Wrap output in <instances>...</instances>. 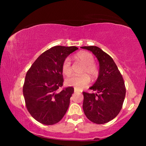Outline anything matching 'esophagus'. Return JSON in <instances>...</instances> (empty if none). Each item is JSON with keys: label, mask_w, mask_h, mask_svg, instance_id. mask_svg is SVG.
Instances as JSON below:
<instances>
[{"label": "esophagus", "mask_w": 146, "mask_h": 146, "mask_svg": "<svg viewBox=\"0 0 146 146\" xmlns=\"http://www.w3.org/2000/svg\"><path fill=\"white\" fill-rule=\"evenodd\" d=\"M74 91H75V93H77V92H79V91L77 90V89H76V88H75L74 89Z\"/></svg>", "instance_id": "34e87169"}]
</instances>
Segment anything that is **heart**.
I'll return each instance as SVG.
<instances>
[{
	"mask_svg": "<svg viewBox=\"0 0 146 146\" xmlns=\"http://www.w3.org/2000/svg\"><path fill=\"white\" fill-rule=\"evenodd\" d=\"M74 58L82 63L84 65L81 76H73L66 80V84L68 86H73L77 90L86 87L90 82V77L94 79L98 75V70L96 64L94 63L95 58L92 54L87 51H81L76 54ZM62 72L66 76H70L72 73V67L70 58H66L62 65Z\"/></svg>",
	"mask_w": 146,
	"mask_h": 146,
	"instance_id": "heart-1",
	"label": "heart"
}]
</instances>
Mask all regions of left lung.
<instances>
[{"label":"left lung","instance_id":"obj_1","mask_svg":"<svg viewBox=\"0 0 146 146\" xmlns=\"http://www.w3.org/2000/svg\"><path fill=\"white\" fill-rule=\"evenodd\" d=\"M99 62V75L90 88L96 93L83 92V110L89 120L97 124L107 123L120 113L125 96L122 76L111 56L97 46H83Z\"/></svg>","mask_w":146,"mask_h":146}]
</instances>
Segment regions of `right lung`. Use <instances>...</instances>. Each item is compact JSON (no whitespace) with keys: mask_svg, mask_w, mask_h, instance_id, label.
Instances as JSON below:
<instances>
[{"mask_svg":"<svg viewBox=\"0 0 146 146\" xmlns=\"http://www.w3.org/2000/svg\"><path fill=\"white\" fill-rule=\"evenodd\" d=\"M78 48L56 46L36 58L27 71L23 86L26 108L35 119L45 125L58 123L67 111L73 87L63 86L62 65Z\"/></svg>","mask_w":146,"mask_h":146,"instance_id":"obj_1","label":"right lung"}]
</instances>
